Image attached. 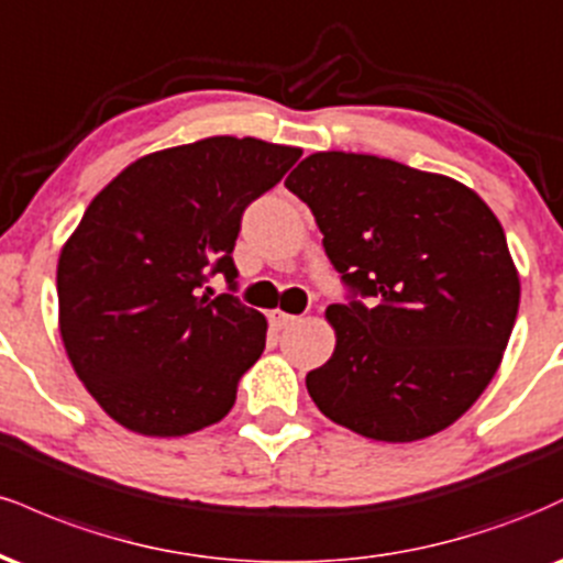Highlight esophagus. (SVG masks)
<instances>
[{
	"mask_svg": "<svg viewBox=\"0 0 563 563\" xmlns=\"http://www.w3.org/2000/svg\"><path fill=\"white\" fill-rule=\"evenodd\" d=\"M269 322H273V328H277V331H283V328L294 325L296 318H294V314H286V312H280V309H277V312L269 314Z\"/></svg>",
	"mask_w": 563,
	"mask_h": 563,
	"instance_id": "obj_1",
	"label": "esophagus"
}]
</instances>
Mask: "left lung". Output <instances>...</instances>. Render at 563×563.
Listing matches in <instances>:
<instances>
[{
  "instance_id": "obj_1",
  "label": "left lung",
  "mask_w": 563,
  "mask_h": 563,
  "mask_svg": "<svg viewBox=\"0 0 563 563\" xmlns=\"http://www.w3.org/2000/svg\"><path fill=\"white\" fill-rule=\"evenodd\" d=\"M286 187L312 209L328 260L367 296L331 303L335 349L307 373L325 418L376 442L455 423L500 367L519 269L471 187L365 153H312Z\"/></svg>"
}]
</instances>
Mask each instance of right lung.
Returning <instances> with one entry per match:
<instances>
[{"label": "right lung", "instance_id": "obj_1", "mask_svg": "<svg viewBox=\"0 0 563 563\" xmlns=\"http://www.w3.org/2000/svg\"><path fill=\"white\" fill-rule=\"evenodd\" d=\"M301 147L206 137L147 153L102 187L57 260V325L95 402L142 437H185L232 410L267 318L200 294L232 264L243 209Z\"/></svg>", "mask_w": 563, "mask_h": 563}]
</instances>
